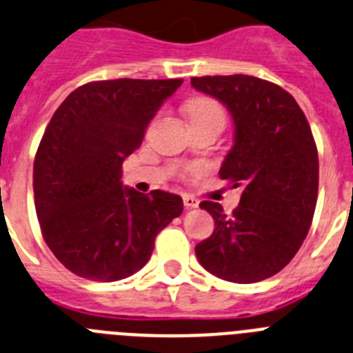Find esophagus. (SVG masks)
Here are the masks:
<instances>
[{"mask_svg": "<svg viewBox=\"0 0 353 353\" xmlns=\"http://www.w3.org/2000/svg\"><path fill=\"white\" fill-rule=\"evenodd\" d=\"M183 202H184V208L186 209L199 208V200H196L193 195H188V193H186V195H183Z\"/></svg>", "mask_w": 353, "mask_h": 353, "instance_id": "1", "label": "esophagus"}]
</instances>
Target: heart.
I'll return each instance as SVG.
<instances>
[{
  "instance_id": "1",
  "label": "heart",
  "mask_w": 353,
  "mask_h": 353,
  "mask_svg": "<svg viewBox=\"0 0 353 353\" xmlns=\"http://www.w3.org/2000/svg\"><path fill=\"white\" fill-rule=\"evenodd\" d=\"M188 114L192 121L196 119H220L225 121V112L221 105L209 98H195L188 103Z\"/></svg>"
}]
</instances>
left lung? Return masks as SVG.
<instances>
[{
  "label": "left lung",
  "instance_id": "1",
  "mask_svg": "<svg viewBox=\"0 0 353 353\" xmlns=\"http://www.w3.org/2000/svg\"><path fill=\"white\" fill-rule=\"evenodd\" d=\"M192 85L230 112L234 145L220 177L243 188L230 216L218 202H200L214 232L196 244V259L232 283L271 278L299 252L315 212L319 153L306 116L290 93L259 77H193Z\"/></svg>",
  "mask_w": 353,
  "mask_h": 353
}]
</instances>
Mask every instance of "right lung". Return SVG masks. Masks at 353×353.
I'll list each match as a JSON object with an SVG mask.
<instances>
[{
    "label": "right lung",
    "mask_w": 353,
    "mask_h": 353,
    "mask_svg": "<svg viewBox=\"0 0 353 353\" xmlns=\"http://www.w3.org/2000/svg\"><path fill=\"white\" fill-rule=\"evenodd\" d=\"M181 79H116L70 93L46 128L33 165L43 239L68 271L117 281L151 259L154 237L183 212V199L149 195L121 181L123 161Z\"/></svg>",
    "instance_id": "right-lung-1"
}]
</instances>
